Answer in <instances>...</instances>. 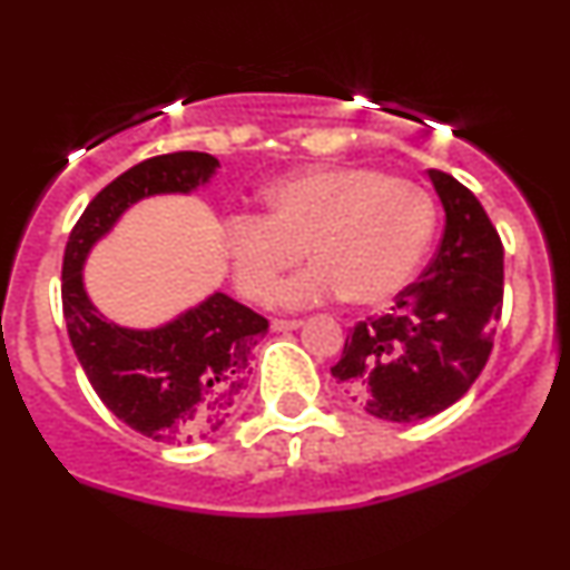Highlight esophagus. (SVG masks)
Wrapping results in <instances>:
<instances>
[{
  "label": "esophagus",
  "mask_w": 570,
  "mask_h": 570,
  "mask_svg": "<svg viewBox=\"0 0 570 570\" xmlns=\"http://www.w3.org/2000/svg\"><path fill=\"white\" fill-rule=\"evenodd\" d=\"M299 326H303L299 318H273L271 322L273 332H294V330H299Z\"/></svg>",
  "instance_id": "esophagus-1"
}]
</instances>
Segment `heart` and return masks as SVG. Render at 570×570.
<instances>
[{"label": "heart", "instance_id": "heart-1", "mask_svg": "<svg viewBox=\"0 0 570 570\" xmlns=\"http://www.w3.org/2000/svg\"><path fill=\"white\" fill-rule=\"evenodd\" d=\"M263 217H230L222 252L248 299H267L299 259H313L276 292V305L305 307L345 294L383 305L421 265L434 238L436 208L421 185L370 166H307L267 181Z\"/></svg>", "mask_w": 570, "mask_h": 570}]
</instances>
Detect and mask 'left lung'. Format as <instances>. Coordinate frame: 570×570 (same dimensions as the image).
<instances>
[{
	"mask_svg": "<svg viewBox=\"0 0 570 570\" xmlns=\"http://www.w3.org/2000/svg\"><path fill=\"white\" fill-rule=\"evenodd\" d=\"M444 233L417 284L391 313L358 322L332 377L381 421L412 423L458 402L485 367L503 299V246L482 203L429 168Z\"/></svg>",
	"mask_w": 570,
	"mask_h": 570,
	"instance_id": "8db88e82",
	"label": "left lung"
}]
</instances>
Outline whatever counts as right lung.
<instances>
[{"mask_svg": "<svg viewBox=\"0 0 570 570\" xmlns=\"http://www.w3.org/2000/svg\"><path fill=\"white\" fill-rule=\"evenodd\" d=\"M219 160L206 153L158 155L109 181L77 219L61 271L63 318L90 385L115 417L155 442L206 440L230 421L252 375L267 322L225 292H212L171 322L136 330L109 322L85 286V263L128 208L155 195H193Z\"/></svg>", "mask_w": 570, "mask_h": 570, "instance_id": "add662e5", "label": "right lung"}]
</instances>
